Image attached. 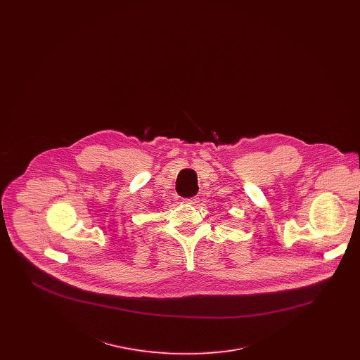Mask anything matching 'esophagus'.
I'll use <instances>...</instances> for the list:
<instances>
[{
    "label": "esophagus",
    "mask_w": 360,
    "mask_h": 360,
    "mask_svg": "<svg viewBox=\"0 0 360 360\" xmlns=\"http://www.w3.org/2000/svg\"><path fill=\"white\" fill-rule=\"evenodd\" d=\"M185 202H186V204H190V205H195V204L198 202V197H191V198H186V200H185Z\"/></svg>",
    "instance_id": "obj_1"
}]
</instances>
